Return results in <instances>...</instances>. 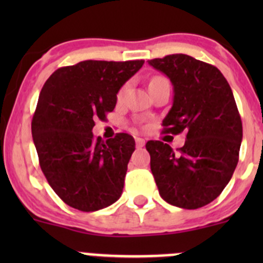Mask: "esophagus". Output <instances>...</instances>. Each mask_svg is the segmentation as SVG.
Instances as JSON below:
<instances>
[{
    "label": "esophagus",
    "mask_w": 263,
    "mask_h": 263,
    "mask_svg": "<svg viewBox=\"0 0 263 263\" xmlns=\"http://www.w3.org/2000/svg\"><path fill=\"white\" fill-rule=\"evenodd\" d=\"M135 141H136V147L137 148H141V147L145 146V140L141 139V137H136V139H135Z\"/></svg>",
    "instance_id": "1"
}]
</instances>
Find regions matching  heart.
Returning a JSON list of instances; mask_svg holds the SVG:
<instances>
[{
	"label": "heart",
	"mask_w": 263,
	"mask_h": 263,
	"mask_svg": "<svg viewBox=\"0 0 263 263\" xmlns=\"http://www.w3.org/2000/svg\"><path fill=\"white\" fill-rule=\"evenodd\" d=\"M158 79H161V78H154V79H153V80H151V81H154V80H158ZM123 91H124V90H122V91H121V92H119V98H121V97H122V94H123Z\"/></svg>",
	"instance_id": "heart-1"
}]
</instances>
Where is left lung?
<instances>
[{"mask_svg":"<svg viewBox=\"0 0 263 263\" xmlns=\"http://www.w3.org/2000/svg\"><path fill=\"white\" fill-rule=\"evenodd\" d=\"M148 65L173 85L163 132L185 136L177 151L161 141H147L159 193L177 208H202L222 192L239 159L243 128L234 95L215 66L191 55H165Z\"/></svg>","mask_w":263,"mask_h":263,"instance_id":"8db88e82","label":"left lung"}]
</instances>
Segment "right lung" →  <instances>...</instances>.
<instances>
[{
	"label": "right lung",
	"mask_w": 263,
	"mask_h": 263,
	"mask_svg": "<svg viewBox=\"0 0 263 263\" xmlns=\"http://www.w3.org/2000/svg\"><path fill=\"white\" fill-rule=\"evenodd\" d=\"M144 62L82 61L58 68L44 84L31 135L42 172L71 208L90 213L121 197L134 137L117 134L103 141L92 127L115 109L119 89Z\"/></svg>",
	"instance_id": "obj_1"
}]
</instances>
